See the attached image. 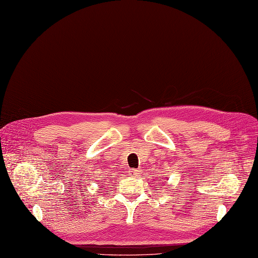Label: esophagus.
I'll list each match as a JSON object with an SVG mask.
<instances>
[{
	"mask_svg": "<svg viewBox=\"0 0 258 258\" xmlns=\"http://www.w3.org/2000/svg\"><path fill=\"white\" fill-rule=\"evenodd\" d=\"M141 174V171L140 170H136V169H131L128 171V175L131 176H138Z\"/></svg>",
	"mask_w": 258,
	"mask_h": 258,
	"instance_id": "esophagus-1",
	"label": "esophagus"
}]
</instances>
